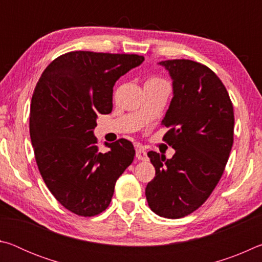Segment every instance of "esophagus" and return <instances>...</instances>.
Listing matches in <instances>:
<instances>
[{
    "label": "esophagus",
    "mask_w": 262,
    "mask_h": 262,
    "mask_svg": "<svg viewBox=\"0 0 262 262\" xmlns=\"http://www.w3.org/2000/svg\"><path fill=\"white\" fill-rule=\"evenodd\" d=\"M136 158L140 159V161H147L148 159L147 151L142 148H137L136 149Z\"/></svg>",
    "instance_id": "esophagus-1"
}]
</instances>
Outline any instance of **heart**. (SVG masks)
I'll use <instances>...</instances> for the list:
<instances>
[{
	"mask_svg": "<svg viewBox=\"0 0 262 262\" xmlns=\"http://www.w3.org/2000/svg\"><path fill=\"white\" fill-rule=\"evenodd\" d=\"M149 81H152V82H159V81H162V79H159V78H151V79H149Z\"/></svg>",
	"mask_w": 262,
	"mask_h": 262,
	"instance_id": "1",
	"label": "heart"
}]
</instances>
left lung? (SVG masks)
<instances>
[{
    "instance_id": "8db88e82",
    "label": "left lung",
    "mask_w": 262,
    "mask_h": 262,
    "mask_svg": "<svg viewBox=\"0 0 262 262\" xmlns=\"http://www.w3.org/2000/svg\"><path fill=\"white\" fill-rule=\"evenodd\" d=\"M158 64L172 79L173 97L162 123L173 157L149 151L156 170L145 187L148 205L165 219L201 207L223 174L233 144V106L224 84L206 66L190 60Z\"/></svg>"
}]
</instances>
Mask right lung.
Segmentation results:
<instances>
[{
    "label": "right lung",
    "mask_w": 262,
    "mask_h": 262,
    "mask_svg": "<svg viewBox=\"0 0 262 262\" xmlns=\"http://www.w3.org/2000/svg\"><path fill=\"white\" fill-rule=\"evenodd\" d=\"M143 61L136 54L69 52L39 78L30 108L35 161L51 193L74 214L104 211L118 178L133 163L132 142H105L108 151L101 152L94 129L98 114L112 112L115 82Z\"/></svg>",
    "instance_id": "obj_1"
}]
</instances>
